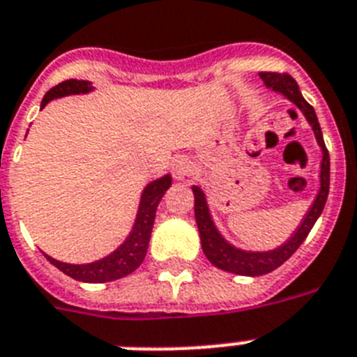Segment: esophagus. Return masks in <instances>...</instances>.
<instances>
[{"label":"esophagus","instance_id":"34e87169","mask_svg":"<svg viewBox=\"0 0 357 357\" xmlns=\"http://www.w3.org/2000/svg\"><path fill=\"white\" fill-rule=\"evenodd\" d=\"M190 172H192V165L188 159L178 158L172 163V174L176 179H185L187 176H190Z\"/></svg>","mask_w":357,"mask_h":357}]
</instances>
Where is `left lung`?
<instances>
[{"mask_svg": "<svg viewBox=\"0 0 357 357\" xmlns=\"http://www.w3.org/2000/svg\"><path fill=\"white\" fill-rule=\"evenodd\" d=\"M260 77H262V80L266 82L268 88H273L275 91H280L282 95H286V97H288L289 100L306 115L308 123L312 124V128H314L317 143H319L321 150H323V163H321V190L319 194H317V198H315L312 208H310L308 214H306V218L303 220V224L297 229V233H295L286 244L280 245V248L275 249V251H268V253H245V251H240V249H234L233 245H229L227 242L220 236V233L216 231V227H214L213 220L208 216L207 202H205V196L204 192H202V188L192 187L194 216H196L199 238H202V249H204L205 257H207L208 262L214 264L216 268L229 271V273L245 275V277H259V275H266L269 273V271H273V269H277L279 266H282V264L299 249V245L306 240L308 233L312 231V227H314V224L321 216V213H323L330 188L328 150L324 146L323 132H321L315 109L312 108V104H308L304 100V97L299 91V86H297V82H295V78L291 77V75L277 73V71H262Z\"/></svg>", "mask_w": 357, "mask_h": 357, "instance_id": "left-lung-1", "label": "left lung"}]
</instances>
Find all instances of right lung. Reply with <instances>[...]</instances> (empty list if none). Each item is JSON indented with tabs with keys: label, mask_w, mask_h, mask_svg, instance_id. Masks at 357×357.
<instances>
[{
	"label": "right lung",
	"mask_w": 357,
	"mask_h": 357,
	"mask_svg": "<svg viewBox=\"0 0 357 357\" xmlns=\"http://www.w3.org/2000/svg\"><path fill=\"white\" fill-rule=\"evenodd\" d=\"M91 86L86 80H63V82L56 84L54 88H51L45 93L42 100V108H45V104L49 100H53L56 97H63V95H75V93H88ZM172 179L170 176L158 179L150 183L149 187L144 188L143 198H141V205H139V214L133 225L132 234L128 240L124 242L121 248L112 253L106 259L98 260L93 264H82V266H75V264H63L58 260L51 259L45 255V259L49 262L56 266L60 271L69 275L71 279L82 280V282H109V280L123 279L126 275L141 266V262L146 257V249H149L150 234H152L153 220H155V208H158L159 202L163 198V194L169 190Z\"/></svg>",
	"instance_id": "1"
}]
</instances>
